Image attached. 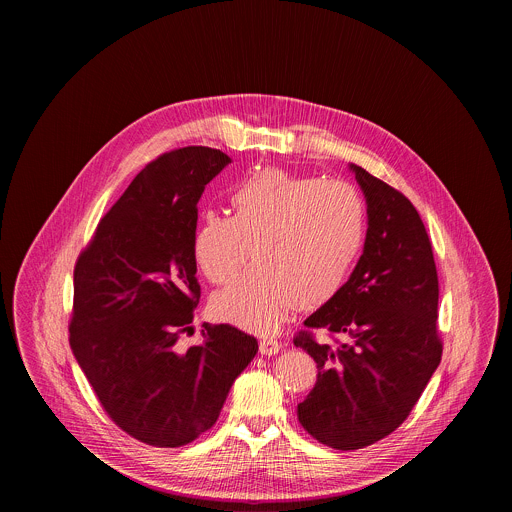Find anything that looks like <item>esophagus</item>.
Returning <instances> with one entry per match:
<instances>
[{
  "instance_id": "34e87169",
  "label": "esophagus",
  "mask_w": 512,
  "mask_h": 512,
  "mask_svg": "<svg viewBox=\"0 0 512 512\" xmlns=\"http://www.w3.org/2000/svg\"><path fill=\"white\" fill-rule=\"evenodd\" d=\"M282 349V343L280 341L272 340V338H263V340L259 341V351H261V355H276L278 351Z\"/></svg>"
}]
</instances>
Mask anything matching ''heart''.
<instances>
[{"instance_id": "obj_1", "label": "heart", "mask_w": 512, "mask_h": 512, "mask_svg": "<svg viewBox=\"0 0 512 512\" xmlns=\"http://www.w3.org/2000/svg\"><path fill=\"white\" fill-rule=\"evenodd\" d=\"M232 217L205 213L194 234L203 276L228 284L213 313L247 330L272 332L297 305L317 309L334 299L366 238L363 195L343 180H320L282 169L247 176L232 194Z\"/></svg>"}]
</instances>
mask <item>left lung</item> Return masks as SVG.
Listing matches in <instances>:
<instances>
[{"label":"left lung","mask_w":512,"mask_h":512,"mask_svg":"<svg viewBox=\"0 0 512 512\" xmlns=\"http://www.w3.org/2000/svg\"><path fill=\"white\" fill-rule=\"evenodd\" d=\"M366 199L365 249L338 295L305 320L341 334L338 347L299 332L293 343L317 363L315 388L297 405L320 443L353 451L403 424L441 361L438 270L413 203L357 165Z\"/></svg>","instance_id":"left-lung-1"}]
</instances>
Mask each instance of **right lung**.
I'll return each instance as SVG.
<instances>
[{"label":"right lung","instance_id":"obj_1","mask_svg":"<svg viewBox=\"0 0 512 512\" xmlns=\"http://www.w3.org/2000/svg\"><path fill=\"white\" fill-rule=\"evenodd\" d=\"M228 163L203 146L151 161L99 220L74 267V357L105 413L147 445L180 447L207 432L259 349L230 324H203L199 345H176L194 328L201 295L197 201Z\"/></svg>","mask_w":512,"mask_h":512}]
</instances>
